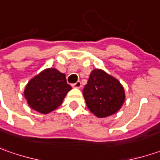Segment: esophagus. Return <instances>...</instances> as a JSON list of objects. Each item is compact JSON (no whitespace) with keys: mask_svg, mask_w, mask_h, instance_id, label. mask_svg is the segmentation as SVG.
Returning <instances> with one entry per match:
<instances>
[{"mask_svg":"<svg viewBox=\"0 0 160 160\" xmlns=\"http://www.w3.org/2000/svg\"><path fill=\"white\" fill-rule=\"evenodd\" d=\"M72 87L73 88H81V82L79 80V81L75 82L74 84H72Z\"/></svg>","mask_w":160,"mask_h":160,"instance_id":"obj_1","label":"esophagus"}]
</instances>
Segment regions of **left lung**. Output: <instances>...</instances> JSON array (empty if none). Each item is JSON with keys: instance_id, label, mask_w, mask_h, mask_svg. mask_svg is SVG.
Returning <instances> with one entry per match:
<instances>
[{"instance_id": "1", "label": "left lung", "mask_w": 160, "mask_h": 160, "mask_svg": "<svg viewBox=\"0 0 160 160\" xmlns=\"http://www.w3.org/2000/svg\"><path fill=\"white\" fill-rule=\"evenodd\" d=\"M88 108L98 118L117 112L125 101V92L119 81L102 70H94L83 89Z\"/></svg>"}]
</instances>
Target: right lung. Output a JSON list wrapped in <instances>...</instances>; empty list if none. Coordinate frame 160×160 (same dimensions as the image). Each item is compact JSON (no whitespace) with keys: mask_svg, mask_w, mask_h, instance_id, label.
Segmentation results:
<instances>
[{"mask_svg":"<svg viewBox=\"0 0 160 160\" xmlns=\"http://www.w3.org/2000/svg\"><path fill=\"white\" fill-rule=\"evenodd\" d=\"M71 89L65 75L50 68L44 70L28 82L25 97L31 108L46 114L60 106Z\"/></svg>","mask_w":160,"mask_h":160,"instance_id":"1","label":"right lung"}]
</instances>
